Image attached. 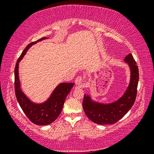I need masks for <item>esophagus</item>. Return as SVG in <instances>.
<instances>
[{
	"mask_svg": "<svg viewBox=\"0 0 154 154\" xmlns=\"http://www.w3.org/2000/svg\"><path fill=\"white\" fill-rule=\"evenodd\" d=\"M75 84H76L77 85H79V86L83 85V78H82L81 76H78L76 79H75Z\"/></svg>",
	"mask_w": 154,
	"mask_h": 154,
	"instance_id": "34e87169",
	"label": "esophagus"
}]
</instances>
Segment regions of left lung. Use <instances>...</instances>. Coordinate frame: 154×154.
Returning <instances> with one entry per match:
<instances>
[{
  "mask_svg": "<svg viewBox=\"0 0 154 154\" xmlns=\"http://www.w3.org/2000/svg\"><path fill=\"white\" fill-rule=\"evenodd\" d=\"M130 69L129 85L117 101L109 104H102L92 100L90 95L84 94L83 107L90 121L100 125L114 124L121 119L133 106L137 96L139 81V69L132 54L124 59Z\"/></svg>",
  "mask_w": 154,
  "mask_h": 154,
  "instance_id": "left-lung-1",
  "label": "left lung"
}]
</instances>
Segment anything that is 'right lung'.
Returning a JSON list of instances; mask_svg holds the SVG:
<instances>
[{
  "mask_svg": "<svg viewBox=\"0 0 154 154\" xmlns=\"http://www.w3.org/2000/svg\"><path fill=\"white\" fill-rule=\"evenodd\" d=\"M48 38L43 37L37 41L32 42L26 46L17 61L14 68V90L17 102L27 118L35 125H49L55 121L60 116L64 106L66 96L71 90L74 83H62L57 86L47 101L41 104H35L31 102L20 88V81L19 78V63L24 57L27 50L38 42L43 41Z\"/></svg>",
  "mask_w": 154,
  "mask_h": 154,
  "instance_id": "add662e5",
  "label": "right lung"
}]
</instances>
